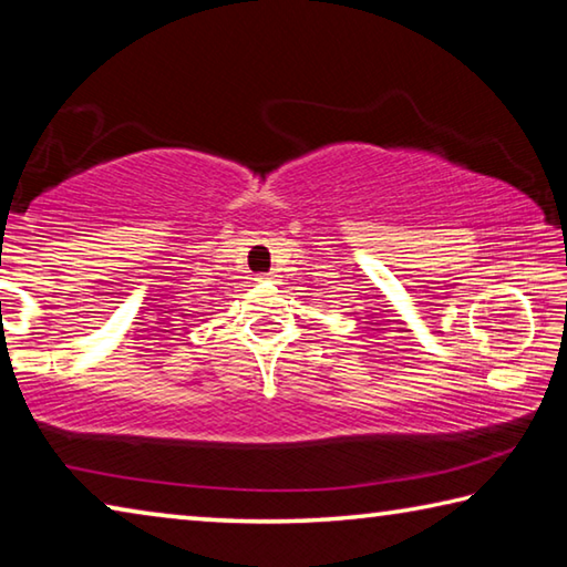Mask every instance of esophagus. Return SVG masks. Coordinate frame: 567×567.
I'll return each instance as SVG.
<instances>
[{
	"mask_svg": "<svg viewBox=\"0 0 567 567\" xmlns=\"http://www.w3.org/2000/svg\"><path fill=\"white\" fill-rule=\"evenodd\" d=\"M257 280H270V275H260V277H257Z\"/></svg>",
	"mask_w": 567,
	"mask_h": 567,
	"instance_id": "1",
	"label": "esophagus"
}]
</instances>
